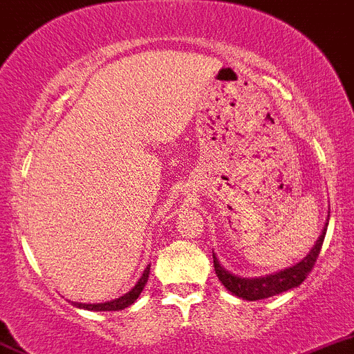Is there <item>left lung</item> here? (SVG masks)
I'll return each mask as SVG.
<instances>
[{
  "instance_id": "8db88e82",
  "label": "left lung",
  "mask_w": 354,
  "mask_h": 354,
  "mask_svg": "<svg viewBox=\"0 0 354 354\" xmlns=\"http://www.w3.org/2000/svg\"><path fill=\"white\" fill-rule=\"evenodd\" d=\"M326 227H328V220H326L325 229H323L322 236L318 237L316 244L313 246L311 252H309V255L304 257L299 263L288 267V269H283L279 272L267 274V276L260 277H239L236 274H230L227 269H223L222 263L218 262L216 255L213 253L214 272H216L218 279L222 281V285L232 295L239 297L243 300H262L277 295V293L288 292V290L302 285L304 279L309 276V272L315 267L316 259L319 255V250L323 246V239H325Z\"/></svg>"
}]
</instances>
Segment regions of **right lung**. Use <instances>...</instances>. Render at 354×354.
Wrapping results in <instances>:
<instances>
[{"label": "right lung", "instance_id": "1", "mask_svg": "<svg viewBox=\"0 0 354 354\" xmlns=\"http://www.w3.org/2000/svg\"><path fill=\"white\" fill-rule=\"evenodd\" d=\"M148 274H150V266H147V269L143 270V276L138 279L136 286L127 292L125 295H122L120 299L110 300V302H101V304H80V302H73V306L80 307V309H87V311H122L125 307H129L131 304L136 302V299L140 297V293L143 292L145 285L148 281Z\"/></svg>", "mask_w": 354, "mask_h": 354}]
</instances>
